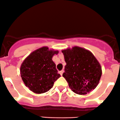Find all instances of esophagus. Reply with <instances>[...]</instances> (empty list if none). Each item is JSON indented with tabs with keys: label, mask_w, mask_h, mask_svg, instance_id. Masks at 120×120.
<instances>
[{
	"label": "esophagus",
	"mask_w": 120,
	"mask_h": 120,
	"mask_svg": "<svg viewBox=\"0 0 120 120\" xmlns=\"http://www.w3.org/2000/svg\"><path fill=\"white\" fill-rule=\"evenodd\" d=\"M64 70H62V71H60V75H62V74H63V73H64Z\"/></svg>",
	"instance_id": "1"
}]
</instances>
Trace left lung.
<instances>
[{
	"label": "left lung",
	"instance_id": "1",
	"mask_svg": "<svg viewBox=\"0 0 120 120\" xmlns=\"http://www.w3.org/2000/svg\"><path fill=\"white\" fill-rule=\"evenodd\" d=\"M66 63L64 77L73 92L86 94L99 84L102 74L99 61L90 51L75 47L62 51Z\"/></svg>",
	"mask_w": 120,
	"mask_h": 120
}]
</instances>
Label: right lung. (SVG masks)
<instances>
[{"instance_id":"1","label":"right lung","mask_w":120,"mask_h":120,"mask_svg":"<svg viewBox=\"0 0 120 120\" xmlns=\"http://www.w3.org/2000/svg\"><path fill=\"white\" fill-rule=\"evenodd\" d=\"M58 51L49 50L43 47L31 53L22 63L20 74L25 85L37 94L45 93L51 89L60 76L56 65L52 60Z\"/></svg>"}]
</instances>
